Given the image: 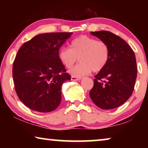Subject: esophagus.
<instances>
[{
	"label": "esophagus",
	"instance_id": "34e87169",
	"mask_svg": "<svg viewBox=\"0 0 148 148\" xmlns=\"http://www.w3.org/2000/svg\"><path fill=\"white\" fill-rule=\"evenodd\" d=\"M81 79L82 77H77L76 76H73L71 77V80H72V81H77V80H80Z\"/></svg>",
	"mask_w": 148,
	"mask_h": 148
}]
</instances>
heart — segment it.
Returning <instances> with one entry per match:
<instances>
[{"mask_svg": "<svg viewBox=\"0 0 148 148\" xmlns=\"http://www.w3.org/2000/svg\"><path fill=\"white\" fill-rule=\"evenodd\" d=\"M59 58L69 69L73 67L79 58L81 62L71 72L73 76L80 77L91 71H101L106 66L109 59V48L103 41L82 35L72 41L71 48L60 49Z\"/></svg>", "mask_w": 148, "mask_h": 148, "instance_id": "heart-1", "label": "heart"}]
</instances>
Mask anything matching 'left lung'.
I'll return each instance as SVG.
<instances>
[{
    "instance_id": "8db88e82",
    "label": "left lung",
    "mask_w": 148,
    "mask_h": 148,
    "mask_svg": "<svg viewBox=\"0 0 148 148\" xmlns=\"http://www.w3.org/2000/svg\"><path fill=\"white\" fill-rule=\"evenodd\" d=\"M91 34L107 44L109 59L106 66L95 76L89 96L100 108H116L133 92L137 76L136 57L129 45L112 32L101 31Z\"/></svg>"
}]
</instances>
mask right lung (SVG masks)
<instances>
[{
  "instance_id": "add662e5",
  "label": "right lung",
  "mask_w": 148,
  "mask_h": 148,
  "mask_svg": "<svg viewBox=\"0 0 148 148\" xmlns=\"http://www.w3.org/2000/svg\"><path fill=\"white\" fill-rule=\"evenodd\" d=\"M72 32L40 34L20 47L13 63L15 90L29 108L50 112L61 102V86L71 80L59 51Z\"/></svg>"
}]
</instances>
